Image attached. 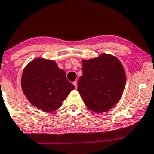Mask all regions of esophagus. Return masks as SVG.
Masks as SVG:
<instances>
[{
	"label": "esophagus",
	"instance_id": "34e87169",
	"mask_svg": "<svg viewBox=\"0 0 154 154\" xmlns=\"http://www.w3.org/2000/svg\"><path fill=\"white\" fill-rule=\"evenodd\" d=\"M72 84H74V86H75V88H77V85H78V82H77V81H75V82H72Z\"/></svg>",
	"mask_w": 154,
	"mask_h": 154
}]
</instances>
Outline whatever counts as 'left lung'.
Instances as JSON below:
<instances>
[{
  "instance_id": "obj_1",
  "label": "left lung",
  "mask_w": 154,
  "mask_h": 154,
  "mask_svg": "<svg viewBox=\"0 0 154 154\" xmlns=\"http://www.w3.org/2000/svg\"><path fill=\"white\" fill-rule=\"evenodd\" d=\"M83 75L78 82V92L84 104L101 113L112 109L121 98L126 75L120 61L110 54L82 61Z\"/></svg>"
}]
</instances>
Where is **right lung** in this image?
Masks as SVG:
<instances>
[{
  "mask_svg": "<svg viewBox=\"0 0 154 154\" xmlns=\"http://www.w3.org/2000/svg\"><path fill=\"white\" fill-rule=\"evenodd\" d=\"M21 86L29 102L45 112L59 109L62 101L75 88L54 61L42 58L34 59L25 67Z\"/></svg>",
  "mask_w": 154,
  "mask_h": 154,
  "instance_id": "obj_1",
  "label": "right lung"
}]
</instances>
